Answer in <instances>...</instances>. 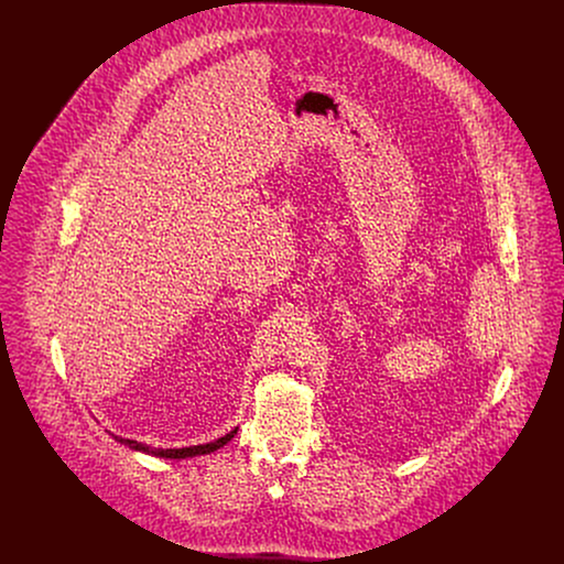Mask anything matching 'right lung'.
I'll use <instances>...</instances> for the list:
<instances>
[{
  "label": "right lung",
  "mask_w": 564,
  "mask_h": 564,
  "mask_svg": "<svg viewBox=\"0 0 564 564\" xmlns=\"http://www.w3.org/2000/svg\"><path fill=\"white\" fill-rule=\"evenodd\" d=\"M237 431H239V427H235L230 433H226L224 437H217L215 442L198 444V446H186V448H152V446H148V444H143V442H137V440L120 437V435H113V433H111V435H113V440H116V442H120V444L129 446L131 451L145 453V455L161 456V458H189V456L212 455L215 451H219L221 446H226V444L235 437V433H237Z\"/></svg>",
  "instance_id": "add662e5"
}]
</instances>
